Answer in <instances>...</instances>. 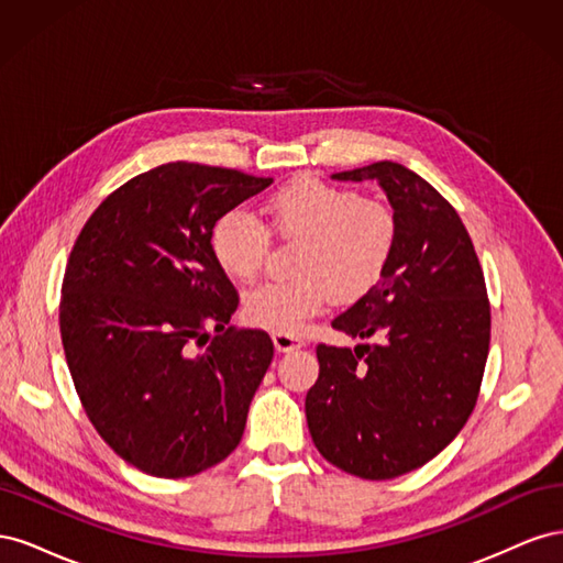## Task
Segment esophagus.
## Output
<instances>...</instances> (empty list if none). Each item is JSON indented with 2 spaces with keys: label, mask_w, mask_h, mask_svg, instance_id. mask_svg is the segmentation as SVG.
I'll return each instance as SVG.
<instances>
[{
  "label": "esophagus",
  "mask_w": 563,
  "mask_h": 563,
  "mask_svg": "<svg viewBox=\"0 0 563 563\" xmlns=\"http://www.w3.org/2000/svg\"><path fill=\"white\" fill-rule=\"evenodd\" d=\"M272 343H275L277 352H294L305 345V340L294 333H275L272 335Z\"/></svg>",
  "instance_id": "1"
}]
</instances>
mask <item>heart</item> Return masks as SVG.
I'll return each instance as SVG.
<instances>
[{
    "label": "heart",
    "instance_id": "obj_1",
    "mask_svg": "<svg viewBox=\"0 0 563 563\" xmlns=\"http://www.w3.org/2000/svg\"><path fill=\"white\" fill-rule=\"evenodd\" d=\"M265 223L282 242H302L296 282H267L244 296V319L272 333H298L329 296L356 300L376 286L395 255L397 218L385 203L350 187L298 178L263 203ZM216 263L236 282L261 275L269 233L251 213L232 209L211 230Z\"/></svg>",
    "mask_w": 563,
    "mask_h": 563
}]
</instances>
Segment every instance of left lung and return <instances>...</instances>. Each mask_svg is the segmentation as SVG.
<instances>
[{"label": "left lung", "mask_w": 563, "mask_h": 563, "mask_svg": "<svg viewBox=\"0 0 563 563\" xmlns=\"http://www.w3.org/2000/svg\"><path fill=\"white\" fill-rule=\"evenodd\" d=\"M335 180H378L397 218L383 279L331 327L368 343L317 345L305 397L314 446L362 479H395L444 451L474 411L490 343L484 269L457 211L397 162Z\"/></svg>", "instance_id": "obj_1"}]
</instances>
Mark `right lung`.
I'll use <instances>...</instances> for the list:
<instances>
[{
    "instance_id": "right-lung-1",
    "label": "right lung",
    "mask_w": 563,
    "mask_h": 563,
    "mask_svg": "<svg viewBox=\"0 0 563 563\" xmlns=\"http://www.w3.org/2000/svg\"><path fill=\"white\" fill-rule=\"evenodd\" d=\"M269 183L195 162L150 168L100 201L67 258V368L96 432L145 474L195 476L244 434L275 345L265 331L228 329L240 296L211 230Z\"/></svg>"
}]
</instances>
